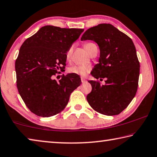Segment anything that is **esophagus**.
I'll return each instance as SVG.
<instances>
[{
  "instance_id": "esophagus-1",
  "label": "esophagus",
  "mask_w": 157,
  "mask_h": 157,
  "mask_svg": "<svg viewBox=\"0 0 157 157\" xmlns=\"http://www.w3.org/2000/svg\"><path fill=\"white\" fill-rule=\"evenodd\" d=\"M81 80H82V83H84V82H86V79H84V78H81Z\"/></svg>"
}]
</instances>
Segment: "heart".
Masks as SVG:
<instances>
[{
	"instance_id": "1",
	"label": "heart",
	"mask_w": 157,
	"mask_h": 157,
	"mask_svg": "<svg viewBox=\"0 0 157 157\" xmlns=\"http://www.w3.org/2000/svg\"><path fill=\"white\" fill-rule=\"evenodd\" d=\"M95 46L93 43H87L84 45V48L88 52H89L90 49L92 46ZM73 53V48L71 47L68 48L66 52V59L67 61H70ZM91 70V66L89 65H74L69 67L68 69V72L70 74H74V75H79V76H85L89 71Z\"/></svg>"
}]
</instances>
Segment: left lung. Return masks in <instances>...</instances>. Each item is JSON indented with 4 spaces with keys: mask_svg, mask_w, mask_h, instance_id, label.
<instances>
[{
    "mask_svg": "<svg viewBox=\"0 0 157 157\" xmlns=\"http://www.w3.org/2000/svg\"><path fill=\"white\" fill-rule=\"evenodd\" d=\"M81 40L98 44L99 63L91 74L97 79L107 78L105 85H100L98 81H88L92 90L86 100L98 113L118 115L131 102L139 85L140 63L134 44L128 36L109 23L88 29Z\"/></svg>",
    "mask_w": 157,
    "mask_h": 157,
    "instance_id": "left-lung-1",
    "label": "left lung"
}]
</instances>
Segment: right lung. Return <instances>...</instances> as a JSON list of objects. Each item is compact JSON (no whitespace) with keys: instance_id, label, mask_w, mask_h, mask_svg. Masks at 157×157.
Listing matches in <instances>:
<instances>
[{"instance_id":"right-lung-1","label":"right lung","mask_w":157,"mask_h":157,"mask_svg":"<svg viewBox=\"0 0 157 157\" xmlns=\"http://www.w3.org/2000/svg\"><path fill=\"white\" fill-rule=\"evenodd\" d=\"M84 31L46 25L23 42L15 62L17 86L25 105L41 117L64 109L71 93L81 84L68 73L57 82L52 76L64 69L66 52Z\"/></svg>"}]
</instances>
